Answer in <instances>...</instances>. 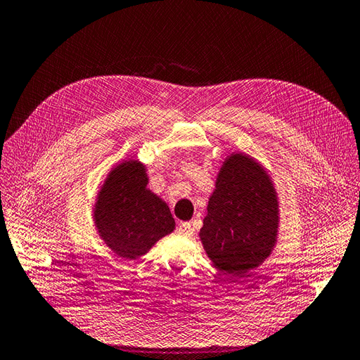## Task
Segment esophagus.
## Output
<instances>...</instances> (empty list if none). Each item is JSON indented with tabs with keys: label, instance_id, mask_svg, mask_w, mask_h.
I'll return each instance as SVG.
<instances>
[{
	"label": "esophagus",
	"instance_id": "obj_1",
	"mask_svg": "<svg viewBox=\"0 0 360 360\" xmlns=\"http://www.w3.org/2000/svg\"><path fill=\"white\" fill-rule=\"evenodd\" d=\"M194 227H192V224L189 221H185V223H180L179 226V233L185 235V236H192L194 235Z\"/></svg>",
	"mask_w": 360,
	"mask_h": 360
}]
</instances>
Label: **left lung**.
Here are the masks:
<instances>
[{"mask_svg":"<svg viewBox=\"0 0 360 360\" xmlns=\"http://www.w3.org/2000/svg\"><path fill=\"white\" fill-rule=\"evenodd\" d=\"M278 229V194L264 166L246 153L227 155L200 229L212 266L233 275L261 266L275 248Z\"/></svg>","mask_w":360,"mask_h":360,"instance_id":"left-lung-1","label":"left lung"}]
</instances>
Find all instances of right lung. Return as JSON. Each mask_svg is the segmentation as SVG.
<instances>
[{
  "mask_svg": "<svg viewBox=\"0 0 360 360\" xmlns=\"http://www.w3.org/2000/svg\"><path fill=\"white\" fill-rule=\"evenodd\" d=\"M146 166L128 159L108 172L96 197L93 221L120 259H137L175 229L169 206L148 189Z\"/></svg>",
  "mask_w": 360,
  "mask_h": 360,
  "instance_id": "add662e5",
  "label": "right lung"
}]
</instances>
